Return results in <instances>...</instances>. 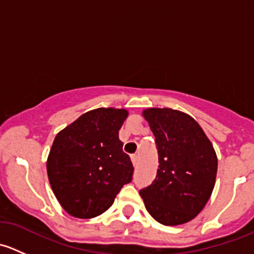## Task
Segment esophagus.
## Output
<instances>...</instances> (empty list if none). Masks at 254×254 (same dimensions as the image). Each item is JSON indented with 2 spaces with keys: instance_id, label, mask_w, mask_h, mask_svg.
Listing matches in <instances>:
<instances>
[{
  "instance_id": "obj_1",
  "label": "esophagus",
  "mask_w": 254,
  "mask_h": 254,
  "mask_svg": "<svg viewBox=\"0 0 254 254\" xmlns=\"http://www.w3.org/2000/svg\"><path fill=\"white\" fill-rule=\"evenodd\" d=\"M131 161H132V165H134V167H137V165H139V156L137 155L131 156Z\"/></svg>"
}]
</instances>
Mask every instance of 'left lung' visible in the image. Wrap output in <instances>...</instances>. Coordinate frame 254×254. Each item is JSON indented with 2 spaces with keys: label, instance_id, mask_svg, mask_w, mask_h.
Returning a JSON list of instances; mask_svg holds the SVG:
<instances>
[{
  "label": "left lung",
  "instance_id": "1",
  "mask_svg": "<svg viewBox=\"0 0 254 254\" xmlns=\"http://www.w3.org/2000/svg\"><path fill=\"white\" fill-rule=\"evenodd\" d=\"M155 135L158 170L140 190L151 216L166 226L186 224L203 210L215 186L217 157L200 125L183 112L150 108L142 112Z\"/></svg>",
  "mask_w": 254,
  "mask_h": 254
}]
</instances>
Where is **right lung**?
<instances>
[{
	"mask_svg": "<svg viewBox=\"0 0 254 254\" xmlns=\"http://www.w3.org/2000/svg\"><path fill=\"white\" fill-rule=\"evenodd\" d=\"M127 114L125 109H93L56 135L47 161L48 177L71 216L103 214L123 186L131 182L134 167L119 140Z\"/></svg>",
	"mask_w": 254,
	"mask_h": 254,
	"instance_id": "right-lung-1",
	"label": "right lung"
}]
</instances>
